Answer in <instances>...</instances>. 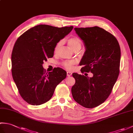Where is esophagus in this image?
I'll use <instances>...</instances> for the list:
<instances>
[{
  "instance_id": "esophagus-1",
  "label": "esophagus",
  "mask_w": 133,
  "mask_h": 133,
  "mask_svg": "<svg viewBox=\"0 0 133 133\" xmlns=\"http://www.w3.org/2000/svg\"><path fill=\"white\" fill-rule=\"evenodd\" d=\"M72 75V73L71 72H67V77H70Z\"/></svg>"
}]
</instances>
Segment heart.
<instances>
[{"label": "heart", "mask_w": 133, "mask_h": 133, "mask_svg": "<svg viewBox=\"0 0 133 133\" xmlns=\"http://www.w3.org/2000/svg\"><path fill=\"white\" fill-rule=\"evenodd\" d=\"M67 42L70 48L74 51L76 50H79L81 49L82 45V41L81 40V39L79 38L78 36H74L72 37H70L67 40ZM62 44V41H59L58 43L56 44L55 47V50L57 51ZM75 63L74 61H67L64 62L62 63V66H63L65 69L67 70H71L72 69L73 64Z\"/></svg>", "instance_id": "obj_1"}]
</instances>
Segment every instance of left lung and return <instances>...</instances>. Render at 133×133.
Returning a JSON list of instances; mask_svg holds the SVG:
<instances>
[{"instance_id":"8db88e82","label":"left lung","mask_w":133,"mask_h":133,"mask_svg":"<svg viewBox=\"0 0 133 133\" xmlns=\"http://www.w3.org/2000/svg\"><path fill=\"white\" fill-rule=\"evenodd\" d=\"M75 31L86 47L80 63L81 72H91L93 77L73 73L75 83L71 92L78 103L92 109L111 94L119 74L121 49L116 38L101 27H76Z\"/></svg>"}]
</instances>
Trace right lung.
I'll return each mask as SVG.
<instances>
[{
	"mask_svg": "<svg viewBox=\"0 0 133 133\" xmlns=\"http://www.w3.org/2000/svg\"><path fill=\"white\" fill-rule=\"evenodd\" d=\"M72 29L73 26L39 24L17 39L11 55V71L20 95L28 103L37 106L47 102L66 78L62 69L56 67L46 72L42 64L53 57L56 44Z\"/></svg>",
	"mask_w": 133,
	"mask_h": 133,
	"instance_id": "right-lung-1",
	"label": "right lung"
}]
</instances>
